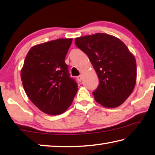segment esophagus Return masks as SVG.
<instances>
[{"label":"esophagus","mask_w":155,"mask_h":155,"mask_svg":"<svg viewBox=\"0 0 155 155\" xmlns=\"http://www.w3.org/2000/svg\"><path fill=\"white\" fill-rule=\"evenodd\" d=\"M78 81H79V82H81V81H82V75H80L79 76H78Z\"/></svg>","instance_id":"esophagus-1"}]
</instances>
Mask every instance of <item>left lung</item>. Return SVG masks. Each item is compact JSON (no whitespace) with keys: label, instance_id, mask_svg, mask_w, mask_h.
<instances>
[{"label":"left lung","instance_id":"8db88e82","mask_svg":"<svg viewBox=\"0 0 155 155\" xmlns=\"http://www.w3.org/2000/svg\"><path fill=\"white\" fill-rule=\"evenodd\" d=\"M78 48L88 56L99 80L93 94L102 106H120L132 93L136 84L135 56L118 38L96 33L75 38Z\"/></svg>","mask_w":155,"mask_h":155}]
</instances>
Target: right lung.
<instances>
[{
  "label": "right lung",
  "mask_w": 155,
  "mask_h": 155,
  "mask_svg": "<svg viewBox=\"0 0 155 155\" xmlns=\"http://www.w3.org/2000/svg\"><path fill=\"white\" fill-rule=\"evenodd\" d=\"M72 40L58 39L34 45L21 69V80L27 96L49 115L64 113L78 90L64 62Z\"/></svg>",
  "instance_id": "right-lung-1"
}]
</instances>
